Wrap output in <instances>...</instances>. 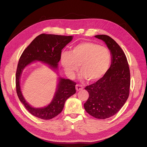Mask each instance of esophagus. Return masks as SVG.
<instances>
[{
    "mask_svg": "<svg viewBox=\"0 0 147 147\" xmlns=\"http://www.w3.org/2000/svg\"><path fill=\"white\" fill-rule=\"evenodd\" d=\"M75 88H76V90L77 91H80V90H83V87L82 85H81V84H76V86H75Z\"/></svg>",
    "mask_w": 147,
    "mask_h": 147,
    "instance_id": "1",
    "label": "esophagus"
}]
</instances>
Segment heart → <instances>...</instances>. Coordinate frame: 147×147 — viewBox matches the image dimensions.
Segmentation results:
<instances>
[{
    "instance_id": "heart-1",
    "label": "heart",
    "mask_w": 147,
    "mask_h": 147,
    "mask_svg": "<svg viewBox=\"0 0 147 147\" xmlns=\"http://www.w3.org/2000/svg\"><path fill=\"white\" fill-rule=\"evenodd\" d=\"M111 61L109 50L98 44L84 42L74 46L70 53L61 55V63L66 74L72 77L78 69L88 81L95 82L107 72Z\"/></svg>"
}]
</instances>
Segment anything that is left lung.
<instances>
[{
	"mask_svg": "<svg viewBox=\"0 0 147 147\" xmlns=\"http://www.w3.org/2000/svg\"><path fill=\"white\" fill-rule=\"evenodd\" d=\"M95 37L107 45L112 55V64L104 77L86 86L89 97L84 107L93 117L104 119L119 112L127 100L129 95L130 70L124 51L112 38L106 35Z\"/></svg>",
	"mask_w": 147,
	"mask_h": 147,
	"instance_id": "obj_1",
	"label": "left lung"
}]
</instances>
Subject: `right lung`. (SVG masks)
<instances>
[{"label": "right lung", "mask_w": 147, "mask_h": 147, "mask_svg": "<svg viewBox=\"0 0 147 147\" xmlns=\"http://www.w3.org/2000/svg\"><path fill=\"white\" fill-rule=\"evenodd\" d=\"M72 40V36L42 34L35 37L22 53L16 72V90L19 99L34 116L42 119H50L63 110L65 100L76 92V83L69 79L59 78L57 91L52 102L44 108L35 109L26 102L22 95L20 79L26 65L34 61H40L53 69H57L63 48Z\"/></svg>", "instance_id": "add662e5"}]
</instances>
